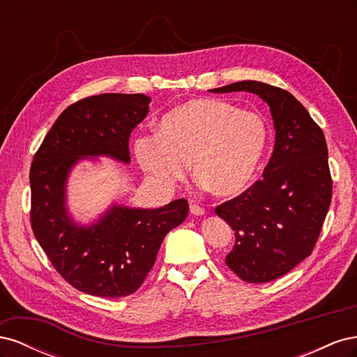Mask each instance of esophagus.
<instances>
[{"mask_svg":"<svg viewBox=\"0 0 357 357\" xmlns=\"http://www.w3.org/2000/svg\"><path fill=\"white\" fill-rule=\"evenodd\" d=\"M189 210H190V213H192L193 215H202V214L205 213V210H204L202 207H199V205H197V204H190Z\"/></svg>","mask_w":357,"mask_h":357,"instance_id":"34e87169","label":"esophagus"}]
</instances>
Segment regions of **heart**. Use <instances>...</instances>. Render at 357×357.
Masks as SVG:
<instances>
[{
	"label": "heart",
	"mask_w": 357,
	"mask_h": 357,
	"mask_svg": "<svg viewBox=\"0 0 357 357\" xmlns=\"http://www.w3.org/2000/svg\"><path fill=\"white\" fill-rule=\"evenodd\" d=\"M269 131L256 113L241 112L220 100H190L160 117L156 134L139 135L134 155L159 186L172 188L192 172L213 195L243 193L266 153Z\"/></svg>",
	"instance_id": "b5f03b06"
}]
</instances>
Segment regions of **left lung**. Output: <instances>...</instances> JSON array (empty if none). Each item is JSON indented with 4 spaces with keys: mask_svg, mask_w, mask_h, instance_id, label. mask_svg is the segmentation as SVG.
Listing matches in <instances>:
<instances>
[{
    "mask_svg": "<svg viewBox=\"0 0 357 357\" xmlns=\"http://www.w3.org/2000/svg\"><path fill=\"white\" fill-rule=\"evenodd\" d=\"M210 92H250L271 112L275 143L262 180L215 207L235 235L226 265L247 283L271 282L308 257L319 238L332 198L326 139L305 107L275 86L244 80Z\"/></svg>",
    "mask_w": 357,
    "mask_h": 357,
    "instance_id": "obj_1",
    "label": "left lung"
}]
</instances>
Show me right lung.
<instances>
[{
  "mask_svg": "<svg viewBox=\"0 0 357 357\" xmlns=\"http://www.w3.org/2000/svg\"><path fill=\"white\" fill-rule=\"evenodd\" d=\"M152 101L144 93H101L70 105L43 139L29 171L31 225L52 265L73 287L101 298L134 294L165 235L189 213L180 198L159 208L112 202L89 223L68 207V178L83 160L128 165L129 135Z\"/></svg>",
  "mask_w": 357,
  "mask_h": 357,
  "instance_id": "right-lung-1",
  "label": "right lung"
}]
</instances>
